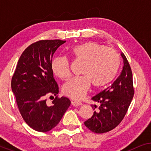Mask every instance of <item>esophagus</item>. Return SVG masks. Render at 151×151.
<instances>
[{
	"label": "esophagus",
	"instance_id": "1",
	"mask_svg": "<svg viewBox=\"0 0 151 151\" xmlns=\"http://www.w3.org/2000/svg\"><path fill=\"white\" fill-rule=\"evenodd\" d=\"M71 104L73 106H78L82 105V102H79V101H73V102H71Z\"/></svg>",
	"mask_w": 151,
	"mask_h": 151
}]
</instances>
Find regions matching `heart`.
<instances>
[{
	"instance_id": "heart-1",
	"label": "heart",
	"mask_w": 151,
	"mask_h": 151,
	"mask_svg": "<svg viewBox=\"0 0 151 151\" xmlns=\"http://www.w3.org/2000/svg\"><path fill=\"white\" fill-rule=\"evenodd\" d=\"M74 58L84 62L81 74L64 84L63 93L70 98L80 100L85 96L91 84L101 88L114 79L120 65V57L113 49L93 41L74 46L71 49ZM51 70L57 77L67 80L71 76L69 61L66 57L58 56L51 62Z\"/></svg>"
}]
</instances>
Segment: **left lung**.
Masks as SVG:
<instances>
[{
	"instance_id": "obj_1",
	"label": "left lung",
	"mask_w": 151,
	"mask_h": 151,
	"mask_svg": "<svg viewBox=\"0 0 151 151\" xmlns=\"http://www.w3.org/2000/svg\"><path fill=\"white\" fill-rule=\"evenodd\" d=\"M121 55L124 65L120 75L112 85L91 98L100 106L84 124L93 133H104L115 129L124 117L133 98L131 68L125 55L122 53ZM91 106L93 110L97 108L96 105Z\"/></svg>"
}]
</instances>
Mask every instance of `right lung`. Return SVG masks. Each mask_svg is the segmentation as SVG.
<instances>
[{
    "label": "right lung",
    "instance_id": "1",
    "mask_svg": "<svg viewBox=\"0 0 151 151\" xmlns=\"http://www.w3.org/2000/svg\"><path fill=\"white\" fill-rule=\"evenodd\" d=\"M65 42L42 40L29 45L20 55L12 78V89L20 114L36 131L53 129L71 104L69 98L58 97V85L51 66L55 51ZM48 95L56 96L51 105L46 103Z\"/></svg>",
    "mask_w": 151,
    "mask_h": 151
}]
</instances>
